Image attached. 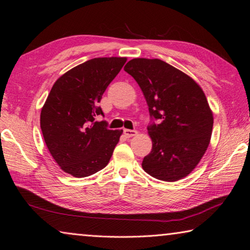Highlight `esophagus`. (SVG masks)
<instances>
[{
    "mask_svg": "<svg viewBox=\"0 0 250 250\" xmlns=\"http://www.w3.org/2000/svg\"><path fill=\"white\" fill-rule=\"evenodd\" d=\"M124 134L126 136V137H132L137 134V131L136 130H130V129H125L124 130Z\"/></svg>",
    "mask_w": 250,
    "mask_h": 250,
    "instance_id": "obj_1",
    "label": "esophagus"
}]
</instances>
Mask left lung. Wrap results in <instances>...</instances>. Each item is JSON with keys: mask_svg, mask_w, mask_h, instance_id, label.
<instances>
[{"mask_svg": "<svg viewBox=\"0 0 250 250\" xmlns=\"http://www.w3.org/2000/svg\"><path fill=\"white\" fill-rule=\"evenodd\" d=\"M125 71L142 89L152 122V149L142 167L150 176L176 182L198 166L209 145L213 113L203 90L187 74L160 59H132Z\"/></svg>", "mask_w": 250, "mask_h": 250, "instance_id": "8db88e82", "label": "left lung"}]
</instances>
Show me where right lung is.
I'll return each instance as SVG.
<instances>
[{"mask_svg":"<svg viewBox=\"0 0 250 250\" xmlns=\"http://www.w3.org/2000/svg\"><path fill=\"white\" fill-rule=\"evenodd\" d=\"M126 58H94L58 78L41 111L46 146L58 166L87 177L107 166L122 130H108L99 103Z\"/></svg>","mask_w":250,"mask_h":250,"instance_id":"obj_1","label":"right lung"}]
</instances>
